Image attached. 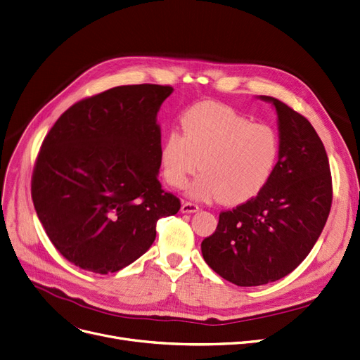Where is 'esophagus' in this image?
<instances>
[{
    "instance_id": "esophagus-1",
    "label": "esophagus",
    "mask_w": 360,
    "mask_h": 360,
    "mask_svg": "<svg viewBox=\"0 0 360 360\" xmlns=\"http://www.w3.org/2000/svg\"><path fill=\"white\" fill-rule=\"evenodd\" d=\"M198 210V205L193 201H184L182 206H181V212L182 213H194Z\"/></svg>"
}]
</instances>
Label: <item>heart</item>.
Wrapping results in <instances>:
<instances>
[{"label": "heart", "mask_w": 360, "mask_h": 360, "mask_svg": "<svg viewBox=\"0 0 360 360\" xmlns=\"http://www.w3.org/2000/svg\"><path fill=\"white\" fill-rule=\"evenodd\" d=\"M172 131L160 150L165 181L182 188L198 169L191 185L194 197L214 195L224 205H238L257 195L276 167L281 146L276 132L252 123L228 105L200 103Z\"/></svg>", "instance_id": "obj_1"}]
</instances>
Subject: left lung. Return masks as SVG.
I'll list each match as a JSON object with an SVG mask.
<instances>
[{"mask_svg": "<svg viewBox=\"0 0 360 360\" xmlns=\"http://www.w3.org/2000/svg\"><path fill=\"white\" fill-rule=\"evenodd\" d=\"M281 153L264 188L219 213L216 231L202 240L206 263L238 287L274 283L292 272L318 241L333 205L330 162L310 122L274 97Z\"/></svg>", "mask_w": 360, "mask_h": 360, "instance_id": "8db88e82", "label": "left lung"}]
</instances>
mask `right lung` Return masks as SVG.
Segmentation results:
<instances>
[{
  "label": "right lung",
  "mask_w": 360,
  "mask_h": 360,
  "mask_svg": "<svg viewBox=\"0 0 360 360\" xmlns=\"http://www.w3.org/2000/svg\"><path fill=\"white\" fill-rule=\"evenodd\" d=\"M170 85H123L75 103L45 135L30 193L58 253L75 266L113 274L151 247L179 198L162 188L155 116Z\"/></svg>",
  "instance_id": "1"
}]
</instances>
